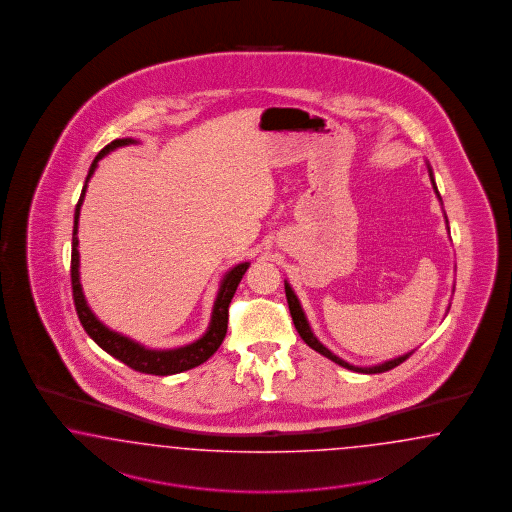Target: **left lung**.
<instances>
[{
	"label": "left lung",
	"mask_w": 512,
	"mask_h": 512,
	"mask_svg": "<svg viewBox=\"0 0 512 512\" xmlns=\"http://www.w3.org/2000/svg\"><path fill=\"white\" fill-rule=\"evenodd\" d=\"M428 172H430V180H432V186H434L435 195H437V199L441 201V195H439V191H437V186H435L434 180V172H432V167H430V163H428ZM445 221H447V216H445ZM447 225H449V221H447ZM285 296H287V304H289V311H291V317H293V323H295V328L298 330V334H300V338L306 341L308 345H310L313 351H317V353H321L323 357L330 358L332 362H336V364H340L343 368H347V370H353V372L358 373H383L388 372V370H392V368H396V366H400L403 360H407V358L413 355V351L411 353H405L402 357L392 358V360H387V362H383V364H375V366H366V368H360V366H353V364H349V362H345L343 358L336 357L330 349H326L325 345L321 343V341L315 338V334L311 332L310 323H308V319H306V315H304V310H302V306H300V302H298V298H296L295 291L291 289V285L285 281Z\"/></svg>",
	"instance_id": "1"
}]
</instances>
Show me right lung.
<instances>
[{"label":"right lung","instance_id":"right-lung-1","mask_svg":"<svg viewBox=\"0 0 512 512\" xmlns=\"http://www.w3.org/2000/svg\"><path fill=\"white\" fill-rule=\"evenodd\" d=\"M137 140L133 139H116L107 144L99 154L95 155L92 167L86 176V182L82 187L80 199L75 208V225H73V249H71V287H73V300H75V310H77L78 319L84 326V330L88 332V336L92 338L103 351H107L110 357L118 358L120 362L127 364L131 370L140 373H150V375H172V373L186 372L195 366H201L202 362H206L219 349L221 341L225 340L227 334V323H229V304L233 300L236 287L240 283L242 276L246 274L249 263L236 264L231 268L225 278L219 285L217 291L216 302H214V310H212V319L210 326L204 332V336L184 347H176V349H148L144 345H140L137 341L122 336L114 330H110L103 325L90 310V306L86 304V298L82 293V285H80V274H78V216H80V206L84 202L86 195V187L92 178L93 172L97 169V163L105 157V155L120 148L133 144Z\"/></svg>","mask_w":512,"mask_h":512}]
</instances>
